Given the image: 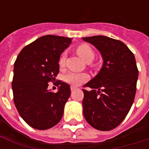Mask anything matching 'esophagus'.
Segmentation results:
<instances>
[{
	"label": "esophagus",
	"instance_id": "obj_1",
	"mask_svg": "<svg viewBox=\"0 0 149 149\" xmlns=\"http://www.w3.org/2000/svg\"><path fill=\"white\" fill-rule=\"evenodd\" d=\"M70 89H71V91H74L75 90H77V87H75V86H71L70 87Z\"/></svg>",
	"mask_w": 149,
	"mask_h": 149
}]
</instances>
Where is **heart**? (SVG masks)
Returning <instances> with one entry per match:
<instances>
[{"mask_svg":"<svg viewBox=\"0 0 149 149\" xmlns=\"http://www.w3.org/2000/svg\"><path fill=\"white\" fill-rule=\"evenodd\" d=\"M76 52H77V55L87 63H90L91 61H93L94 56H95V53H94L93 49L88 44H85V43L78 45ZM65 59H66V55L65 52H63L58 59V65L60 67L63 68L65 66ZM88 79V75L84 73V72H71L68 73L65 77V81L72 85H74V86H79L84 82H86Z\"/></svg>","mask_w":149,"mask_h":149,"instance_id":"heart-1","label":"heart"}]
</instances>
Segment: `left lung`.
Wrapping results in <instances>:
<instances>
[{
	"instance_id": "8db88e82",
	"label": "left lung",
	"mask_w": 149,
	"mask_h": 149,
	"mask_svg": "<svg viewBox=\"0 0 149 149\" xmlns=\"http://www.w3.org/2000/svg\"><path fill=\"white\" fill-rule=\"evenodd\" d=\"M94 45L104 60L97 75L83 89L84 115L100 131L118 127L129 112L136 93L139 70L134 54L125 43L104 36L83 38Z\"/></svg>"
}]
</instances>
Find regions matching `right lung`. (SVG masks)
<instances>
[{"label": "right lung", "mask_w": 149, "mask_h": 149, "mask_svg": "<svg viewBox=\"0 0 149 149\" xmlns=\"http://www.w3.org/2000/svg\"><path fill=\"white\" fill-rule=\"evenodd\" d=\"M72 38L42 36L26 45L17 56L14 66L12 91L20 116L33 128L46 130L63 118L64 106L70 96V86L58 81V92L48 90L59 72L58 59Z\"/></svg>", "instance_id": "obj_1"}]
</instances>
